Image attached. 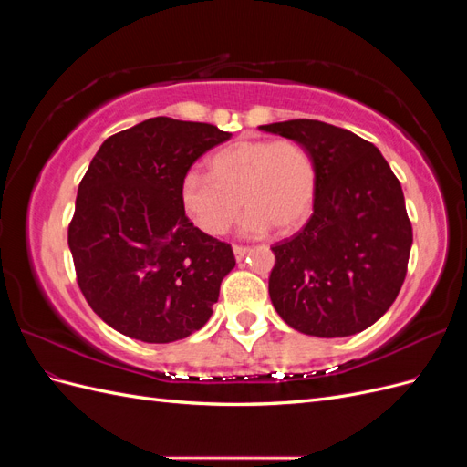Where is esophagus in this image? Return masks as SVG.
Returning <instances> with one entry per match:
<instances>
[{
	"label": "esophagus",
	"instance_id": "esophagus-1",
	"mask_svg": "<svg viewBox=\"0 0 467 467\" xmlns=\"http://www.w3.org/2000/svg\"><path fill=\"white\" fill-rule=\"evenodd\" d=\"M249 253V247H244V245H234V255L237 261H242L245 255Z\"/></svg>",
	"mask_w": 467,
	"mask_h": 467
}]
</instances>
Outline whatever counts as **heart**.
<instances>
[{
    "mask_svg": "<svg viewBox=\"0 0 467 467\" xmlns=\"http://www.w3.org/2000/svg\"><path fill=\"white\" fill-rule=\"evenodd\" d=\"M181 194L208 235L228 232L242 204L247 208L245 234H265L271 225L290 232L312 212L316 165L294 140H239L212 155L208 175L189 173Z\"/></svg>",
    "mask_w": 467,
    "mask_h": 467,
    "instance_id": "b5f03b06",
    "label": "heart"
}]
</instances>
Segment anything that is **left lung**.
Returning <instances> with one entry per match:
<instances>
[{"instance_id":"left-lung-1","label":"left lung","mask_w":467,"mask_h":467,"mask_svg":"<svg viewBox=\"0 0 467 467\" xmlns=\"http://www.w3.org/2000/svg\"><path fill=\"white\" fill-rule=\"evenodd\" d=\"M259 129L302 144L316 165L312 218L271 247L275 309L314 337L368 329L398 298L413 244L398 177L374 144L338 126L298 119Z\"/></svg>"}]
</instances>
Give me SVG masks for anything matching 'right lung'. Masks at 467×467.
<instances>
[{
	"label": "right lung",
	"instance_id": "right-lung-1",
	"mask_svg": "<svg viewBox=\"0 0 467 467\" xmlns=\"http://www.w3.org/2000/svg\"><path fill=\"white\" fill-rule=\"evenodd\" d=\"M230 138L214 124L155 117L112 134L95 153L67 245L79 290L112 329L173 343L210 319L235 257L185 216L181 191L191 165Z\"/></svg>",
	"mask_w": 467,
	"mask_h": 467
}]
</instances>
